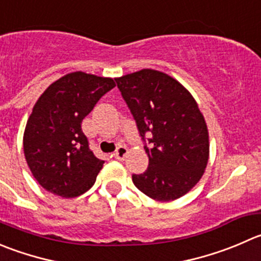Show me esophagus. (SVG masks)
<instances>
[{
	"mask_svg": "<svg viewBox=\"0 0 261 261\" xmlns=\"http://www.w3.org/2000/svg\"><path fill=\"white\" fill-rule=\"evenodd\" d=\"M127 153H128V149L122 145V146H118V149L115 151L113 155H115V158L118 159V161H123V159L126 158V155H127Z\"/></svg>",
	"mask_w": 261,
	"mask_h": 261,
	"instance_id": "esophagus-1",
	"label": "esophagus"
}]
</instances>
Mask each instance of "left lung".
I'll list each match as a JSON object with an SVG mask.
<instances>
[{
	"instance_id": "8db88e82",
	"label": "left lung",
	"mask_w": 261,
	"mask_h": 261,
	"mask_svg": "<svg viewBox=\"0 0 261 261\" xmlns=\"http://www.w3.org/2000/svg\"><path fill=\"white\" fill-rule=\"evenodd\" d=\"M116 83L136 121L149 167L133 174L141 192L158 201L181 198L200 181L209 161L205 118L191 93L164 72L143 69L116 77Z\"/></svg>"
}]
</instances>
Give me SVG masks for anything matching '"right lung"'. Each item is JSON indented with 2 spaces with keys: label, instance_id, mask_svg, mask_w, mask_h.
Segmentation results:
<instances>
[{
  "label": "right lung",
  "instance_id": "1",
  "mask_svg": "<svg viewBox=\"0 0 261 261\" xmlns=\"http://www.w3.org/2000/svg\"><path fill=\"white\" fill-rule=\"evenodd\" d=\"M115 87L112 77L75 71L56 80L38 98L22 144L33 176L48 192L76 198L94 185L105 162L89 149L82 122Z\"/></svg>",
  "mask_w": 261,
  "mask_h": 261
}]
</instances>
